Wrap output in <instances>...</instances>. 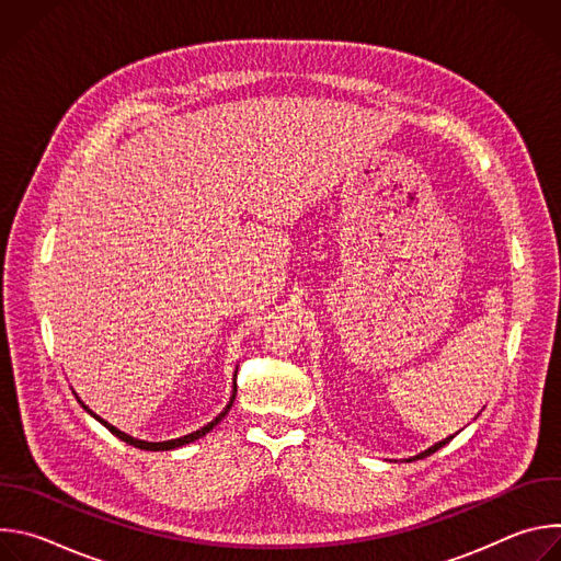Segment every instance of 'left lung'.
Here are the masks:
<instances>
[{"label": "left lung", "instance_id": "8db88e82", "mask_svg": "<svg viewBox=\"0 0 561 561\" xmlns=\"http://www.w3.org/2000/svg\"><path fill=\"white\" fill-rule=\"evenodd\" d=\"M455 435H457V433H455ZM455 435H450V437H446V439H442V442H437V444H435V446H431V448H428V450H424V453H420V455H415V457H411V459H407V461H413V459H422V457H428V455H433V453H435V450H439V448H442V446H446V444H448V442H450V439H453V437H455Z\"/></svg>", "mask_w": 561, "mask_h": 561}]
</instances>
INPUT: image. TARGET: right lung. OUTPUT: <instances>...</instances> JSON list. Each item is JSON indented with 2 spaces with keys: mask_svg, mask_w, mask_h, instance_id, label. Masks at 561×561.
<instances>
[{
  "mask_svg": "<svg viewBox=\"0 0 561 561\" xmlns=\"http://www.w3.org/2000/svg\"><path fill=\"white\" fill-rule=\"evenodd\" d=\"M234 392H237V383L232 386V394H230V402H228V407L213 420V422H208L204 428H199V431H195V433H188V435H184V437H178V439H169V442H144V439H135V437H130V435H126V433H122V431H117L115 426H111L108 422H104L102 417H98L84 402L82 399L77 397V402L84 407V411H89L98 422H102L115 437H119L122 442H126V444H130V446H135V448H141V450H173V448H180V446H184V444H191V442H195V439H199V437H204L206 433H210L224 417H226V413L230 411V407H232V402H234Z\"/></svg>",
  "mask_w": 561,
  "mask_h": 561,
  "instance_id": "right-lung-1",
  "label": "right lung"
}]
</instances>
